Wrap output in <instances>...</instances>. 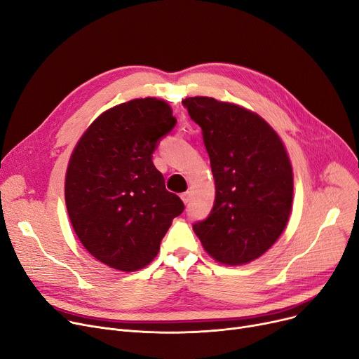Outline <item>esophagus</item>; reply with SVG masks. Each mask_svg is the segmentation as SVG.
Wrapping results in <instances>:
<instances>
[{
	"instance_id": "obj_1",
	"label": "esophagus",
	"mask_w": 359,
	"mask_h": 359,
	"mask_svg": "<svg viewBox=\"0 0 359 359\" xmlns=\"http://www.w3.org/2000/svg\"><path fill=\"white\" fill-rule=\"evenodd\" d=\"M180 198H182V201H183V203H187L191 201V192L187 191V192H183L182 195H180Z\"/></svg>"
}]
</instances>
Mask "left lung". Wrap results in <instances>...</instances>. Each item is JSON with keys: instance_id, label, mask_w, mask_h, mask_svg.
<instances>
[{"instance_id": "obj_1", "label": "left lung", "mask_w": 359, "mask_h": 359, "mask_svg": "<svg viewBox=\"0 0 359 359\" xmlns=\"http://www.w3.org/2000/svg\"><path fill=\"white\" fill-rule=\"evenodd\" d=\"M202 128L215 180L210 217L194 225L215 262L241 266L266 253L284 233L294 196L288 151L256 111L214 97L183 100Z\"/></svg>"}]
</instances>
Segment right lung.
Listing matches in <instances>:
<instances>
[{
	"label": "right lung",
	"instance_id": "add662e5",
	"mask_svg": "<svg viewBox=\"0 0 359 359\" xmlns=\"http://www.w3.org/2000/svg\"><path fill=\"white\" fill-rule=\"evenodd\" d=\"M176 119L165 100L134 99L104 110L75 144L65 175V205L86 250L121 272L144 269L183 202L165 191L151 160Z\"/></svg>",
	"mask_w": 359,
	"mask_h": 359
}]
</instances>
